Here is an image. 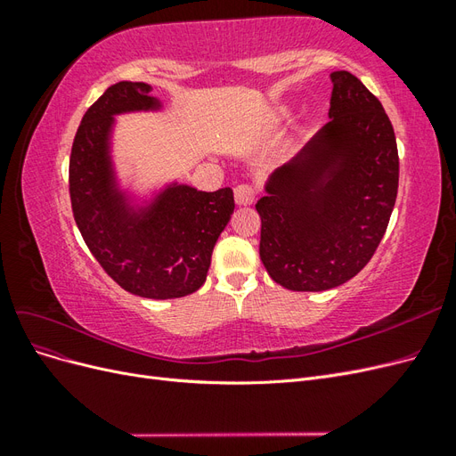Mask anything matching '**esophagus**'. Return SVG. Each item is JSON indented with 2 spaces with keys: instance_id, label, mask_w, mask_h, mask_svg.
<instances>
[{
  "instance_id": "34e87169",
  "label": "esophagus",
  "mask_w": 456,
  "mask_h": 456,
  "mask_svg": "<svg viewBox=\"0 0 456 456\" xmlns=\"http://www.w3.org/2000/svg\"><path fill=\"white\" fill-rule=\"evenodd\" d=\"M238 205H251L256 200V190L251 184H240L233 190Z\"/></svg>"
}]
</instances>
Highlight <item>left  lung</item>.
Here are the masks:
<instances>
[{"mask_svg":"<svg viewBox=\"0 0 456 456\" xmlns=\"http://www.w3.org/2000/svg\"><path fill=\"white\" fill-rule=\"evenodd\" d=\"M327 126L260 198V260L291 291H327L375 255L397 198L399 156L380 101L350 72L330 74Z\"/></svg>","mask_w":456,"mask_h":456,"instance_id":"1","label":"left lung"}]
</instances>
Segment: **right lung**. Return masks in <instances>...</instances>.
<instances>
[{
    "label": "right lung",
    "instance_id": "1",
    "mask_svg": "<svg viewBox=\"0 0 456 456\" xmlns=\"http://www.w3.org/2000/svg\"><path fill=\"white\" fill-rule=\"evenodd\" d=\"M142 81H119L87 108L70 154V201L93 256L121 289L144 298H178L198 291L213 247L233 213V191L173 186L144 218L127 215L112 184L108 133L112 116L158 108Z\"/></svg>",
    "mask_w": 456,
    "mask_h": 456
}]
</instances>
